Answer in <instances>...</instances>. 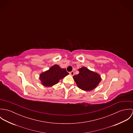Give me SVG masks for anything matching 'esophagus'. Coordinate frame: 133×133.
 <instances>
[{
	"mask_svg": "<svg viewBox=\"0 0 133 133\" xmlns=\"http://www.w3.org/2000/svg\"><path fill=\"white\" fill-rule=\"evenodd\" d=\"M69 74L71 75V76H73L74 75V71H72V72H70L69 73Z\"/></svg>",
	"mask_w": 133,
	"mask_h": 133,
	"instance_id": "1",
	"label": "esophagus"
}]
</instances>
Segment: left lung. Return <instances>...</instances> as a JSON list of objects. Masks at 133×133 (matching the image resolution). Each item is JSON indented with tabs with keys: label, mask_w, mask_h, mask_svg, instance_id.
I'll use <instances>...</instances> for the list:
<instances>
[{
	"label": "left lung",
	"mask_w": 133,
	"mask_h": 133,
	"mask_svg": "<svg viewBox=\"0 0 133 133\" xmlns=\"http://www.w3.org/2000/svg\"><path fill=\"white\" fill-rule=\"evenodd\" d=\"M79 73L73 76L77 87L85 91H90L97 87L101 80L100 76L85 67L78 70Z\"/></svg>",
	"instance_id": "8db88e82"
}]
</instances>
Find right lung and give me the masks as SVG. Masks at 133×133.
I'll list each match as a JSON object with an SVG mask.
<instances>
[{"mask_svg":"<svg viewBox=\"0 0 133 133\" xmlns=\"http://www.w3.org/2000/svg\"><path fill=\"white\" fill-rule=\"evenodd\" d=\"M68 74L65 69H62L58 65L55 64L49 70L40 74L39 79L43 86L50 87L57 84L60 80Z\"/></svg>","mask_w":133,"mask_h":133,"instance_id":"1","label":"right lung"}]
</instances>
